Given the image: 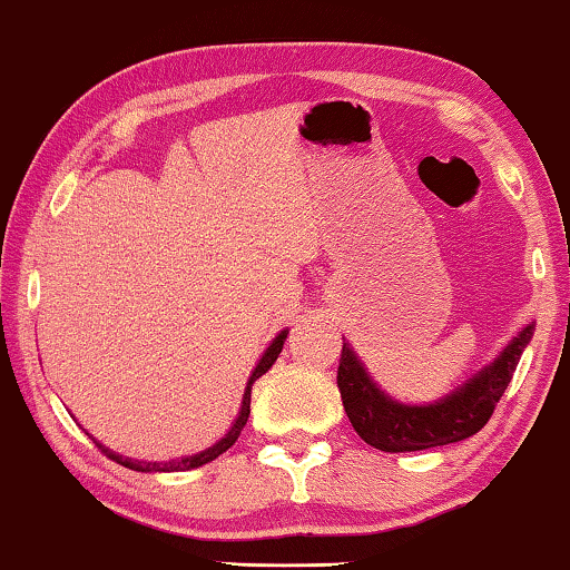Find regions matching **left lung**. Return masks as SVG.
I'll return each mask as SVG.
<instances>
[{
	"mask_svg": "<svg viewBox=\"0 0 570 570\" xmlns=\"http://www.w3.org/2000/svg\"><path fill=\"white\" fill-rule=\"evenodd\" d=\"M532 334H535V323H528L518 331V336L507 341V346L492 362L453 387L449 395L425 402V405H410L387 395L366 372L352 344L344 341L336 382L346 415L364 443L387 453L425 451L435 445L459 443L479 433L492 417Z\"/></svg>",
	"mask_w": 570,
	"mask_h": 570,
	"instance_id": "1",
	"label": "left lung"
}]
</instances>
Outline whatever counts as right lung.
Listing matches in <instances>:
<instances>
[{
  "label": "right lung",
  "instance_id": "add662e5",
  "mask_svg": "<svg viewBox=\"0 0 570 570\" xmlns=\"http://www.w3.org/2000/svg\"><path fill=\"white\" fill-rule=\"evenodd\" d=\"M285 338H287V328H283L279 331V334L273 338V344H269L267 348H265V354L259 356V362H257V366L255 370H252V374H249V380H247V387H244V397H242V407H239V415H236V420L232 423V428L229 431H226V435L222 438V441H216L214 445H208L206 451H198V453H194V456H180V459H170V461H135V459H125V456H119L117 451H111V449H107V445H101L99 441H94L96 445H99V449L107 453V456L111 459V461H117V463H121V466H127V469H132V471H188V469H198V466H204V463H208V461H214V459H218L222 456L224 451H229L232 445L236 443V438H239V433H242V428L247 425V417H249V402H252V384H255L262 374H265L269 366L275 364V358L279 356V352H283V344H285Z\"/></svg>",
  "mask_w": 570,
  "mask_h": 570
}]
</instances>
